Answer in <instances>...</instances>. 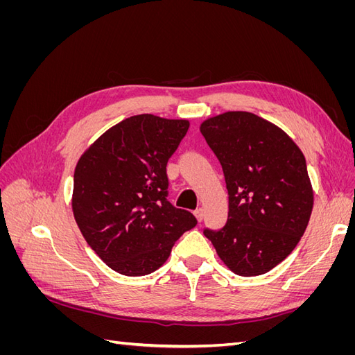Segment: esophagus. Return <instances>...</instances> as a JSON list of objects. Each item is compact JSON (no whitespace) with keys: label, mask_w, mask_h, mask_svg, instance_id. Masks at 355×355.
Segmentation results:
<instances>
[{"label":"esophagus","mask_w":355,"mask_h":355,"mask_svg":"<svg viewBox=\"0 0 355 355\" xmlns=\"http://www.w3.org/2000/svg\"><path fill=\"white\" fill-rule=\"evenodd\" d=\"M194 216L197 218V220H198V222H201V220H202V216H204V211H202V209H201V207H198L197 210H194Z\"/></svg>","instance_id":"1"}]
</instances>
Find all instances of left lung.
Wrapping results in <instances>:
<instances>
[{"label":"left lung","instance_id":"left-lung-1","mask_svg":"<svg viewBox=\"0 0 355 355\" xmlns=\"http://www.w3.org/2000/svg\"><path fill=\"white\" fill-rule=\"evenodd\" d=\"M200 132L219 159L230 196L227 225L204 235L234 274L271 271L293 252L313 211L302 151L280 127L252 112L207 118Z\"/></svg>","mask_w":355,"mask_h":355}]
</instances>
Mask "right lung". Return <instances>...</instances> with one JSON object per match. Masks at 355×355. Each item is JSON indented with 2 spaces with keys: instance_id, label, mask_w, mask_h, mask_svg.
Segmentation results:
<instances>
[{
  "instance_id": "right-lung-1",
  "label": "right lung",
  "mask_w": 355,
  "mask_h": 355,
  "mask_svg": "<svg viewBox=\"0 0 355 355\" xmlns=\"http://www.w3.org/2000/svg\"><path fill=\"white\" fill-rule=\"evenodd\" d=\"M188 120L153 114L125 118L90 145L73 171L72 211L87 244L111 270L151 274L175 241L197 225L167 201V161Z\"/></svg>"
}]
</instances>
